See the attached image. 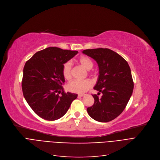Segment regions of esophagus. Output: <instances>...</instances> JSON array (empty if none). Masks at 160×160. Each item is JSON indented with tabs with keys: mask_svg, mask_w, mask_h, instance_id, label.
Returning a JSON list of instances; mask_svg holds the SVG:
<instances>
[{
	"mask_svg": "<svg viewBox=\"0 0 160 160\" xmlns=\"http://www.w3.org/2000/svg\"><path fill=\"white\" fill-rule=\"evenodd\" d=\"M85 96V94H78V97H82V96Z\"/></svg>",
	"mask_w": 160,
	"mask_h": 160,
	"instance_id": "esophagus-1",
	"label": "esophagus"
}]
</instances>
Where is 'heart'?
Here are the masks:
<instances>
[{"instance_id":"1","label":"heart","mask_w":160,"mask_h":160,"mask_svg":"<svg viewBox=\"0 0 160 160\" xmlns=\"http://www.w3.org/2000/svg\"><path fill=\"white\" fill-rule=\"evenodd\" d=\"M78 62L85 68L87 70H90L93 67V62L88 57L81 56L79 58ZM62 73L63 78L66 80H70L72 77V64L70 62H67L62 66ZM92 85V82L90 80L78 81L74 80L70 82L67 85V89L71 92L81 94L86 92Z\"/></svg>"}]
</instances>
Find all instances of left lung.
Listing matches in <instances>:
<instances>
[{
    "label": "left lung",
    "mask_w": 160,
    "mask_h": 160,
    "mask_svg": "<svg viewBox=\"0 0 160 160\" xmlns=\"http://www.w3.org/2000/svg\"><path fill=\"white\" fill-rule=\"evenodd\" d=\"M82 53L98 65L99 76L94 89L103 94L100 99L92 95L94 103L87 112L94 120L108 122L120 115L132 96L133 81L130 68L124 58L109 49H86Z\"/></svg>",
    "instance_id": "obj_1"
}]
</instances>
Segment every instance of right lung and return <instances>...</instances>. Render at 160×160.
I'll use <instances>...</instances> for the list:
<instances>
[{
  "label": "right lung",
  "instance_id": "right-lung-1",
  "mask_svg": "<svg viewBox=\"0 0 160 160\" xmlns=\"http://www.w3.org/2000/svg\"><path fill=\"white\" fill-rule=\"evenodd\" d=\"M78 53L50 47L36 52L25 64L22 80L24 98L34 112L47 120L63 117L78 94L64 92L62 66ZM61 93V95H59Z\"/></svg>",
  "mask_w": 160,
  "mask_h": 160
}]
</instances>
